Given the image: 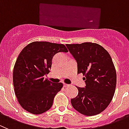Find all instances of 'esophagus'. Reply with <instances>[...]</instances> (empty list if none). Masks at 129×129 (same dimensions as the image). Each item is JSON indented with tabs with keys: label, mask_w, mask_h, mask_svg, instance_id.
I'll use <instances>...</instances> for the list:
<instances>
[{
	"label": "esophagus",
	"mask_w": 129,
	"mask_h": 129,
	"mask_svg": "<svg viewBox=\"0 0 129 129\" xmlns=\"http://www.w3.org/2000/svg\"><path fill=\"white\" fill-rule=\"evenodd\" d=\"M67 86H69V85L66 84V83H63V87H66Z\"/></svg>",
	"instance_id": "1"
}]
</instances>
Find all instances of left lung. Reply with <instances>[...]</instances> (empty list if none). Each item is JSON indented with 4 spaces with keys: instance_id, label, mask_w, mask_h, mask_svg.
Listing matches in <instances>:
<instances>
[{
    "instance_id": "1",
    "label": "left lung",
    "mask_w": 129,
    "mask_h": 129,
    "mask_svg": "<svg viewBox=\"0 0 129 129\" xmlns=\"http://www.w3.org/2000/svg\"><path fill=\"white\" fill-rule=\"evenodd\" d=\"M77 62L78 73L84 75L85 87L71 100L72 106L85 116L101 113L109 105L116 85V73L109 53L96 43L66 44Z\"/></svg>"
}]
</instances>
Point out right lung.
I'll return each instance as SVG.
<instances>
[{"mask_svg": "<svg viewBox=\"0 0 129 129\" xmlns=\"http://www.w3.org/2000/svg\"><path fill=\"white\" fill-rule=\"evenodd\" d=\"M67 53L63 44L33 42L20 53L13 73L14 90L22 107L33 114H40L52 107L54 96L63 87L44 78L49 73L53 56Z\"/></svg>", "mask_w": 129, "mask_h": 129, "instance_id": "1", "label": "right lung"}]
</instances>
